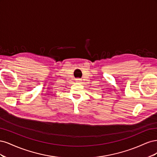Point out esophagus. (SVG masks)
I'll list each match as a JSON object with an SVG mask.
<instances>
[{
  "instance_id": "obj_1",
  "label": "esophagus",
  "mask_w": 157,
  "mask_h": 157,
  "mask_svg": "<svg viewBox=\"0 0 157 157\" xmlns=\"http://www.w3.org/2000/svg\"><path fill=\"white\" fill-rule=\"evenodd\" d=\"M76 82H77V83H81L82 80L80 78H77V79H76Z\"/></svg>"
}]
</instances>
